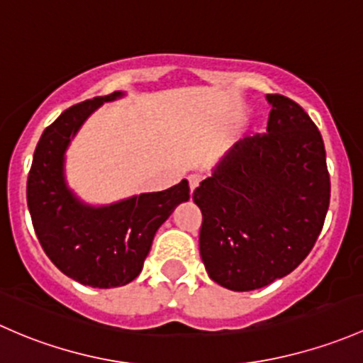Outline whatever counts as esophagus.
<instances>
[{
  "label": "esophagus",
  "mask_w": 363,
  "mask_h": 363,
  "mask_svg": "<svg viewBox=\"0 0 363 363\" xmlns=\"http://www.w3.org/2000/svg\"><path fill=\"white\" fill-rule=\"evenodd\" d=\"M201 180H203V177H201V174H197V173L189 174V185H190V190H192V192H194V189L199 185Z\"/></svg>",
  "instance_id": "obj_1"
}]
</instances>
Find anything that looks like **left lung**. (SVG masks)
<instances>
[{
    "label": "left lung",
    "mask_w": 363,
    "mask_h": 363,
    "mask_svg": "<svg viewBox=\"0 0 363 363\" xmlns=\"http://www.w3.org/2000/svg\"><path fill=\"white\" fill-rule=\"evenodd\" d=\"M267 101V133L236 143L192 194L204 267L234 292L290 274L315 246L330 203L318 127L290 98Z\"/></svg>",
    "instance_id": "8db88e82"
}]
</instances>
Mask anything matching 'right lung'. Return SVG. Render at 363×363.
<instances>
[{
	"label": "right lung",
	"instance_id": "1",
	"mask_svg": "<svg viewBox=\"0 0 363 363\" xmlns=\"http://www.w3.org/2000/svg\"><path fill=\"white\" fill-rule=\"evenodd\" d=\"M122 92L87 99L62 111L43 130L28 174V208L40 245L55 267L82 285L113 289L143 269L160 225L183 201L189 182L162 192L134 196L117 204H82L66 186L65 152L85 118Z\"/></svg>",
	"mask_w": 363,
	"mask_h": 363
}]
</instances>
